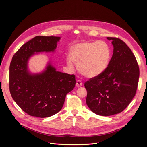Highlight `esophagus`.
Wrapping results in <instances>:
<instances>
[{"mask_svg":"<svg viewBox=\"0 0 147 147\" xmlns=\"http://www.w3.org/2000/svg\"><path fill=\"white\" fill-rule=\"evenodd\" d=\"M82 86V82H81L80 80H78L76 83V86L78 87V88H79V87H81Z\"/></svg>","mask_w":147,"mask_h":147,"instance_id":"1","label":"esophagus"}]
</instances>
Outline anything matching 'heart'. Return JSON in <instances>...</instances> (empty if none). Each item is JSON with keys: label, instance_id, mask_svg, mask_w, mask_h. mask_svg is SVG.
<instances>
[{"label": "heart", "instance_id": "1", "mask_svg": "<svg viewBox=\"0 0 147 147\" xmlns=\"http://www.w3.org/2000/svg\"><path fill=\"white\" fill-rule=\"evenodd\" d=\"M111 58V50L104 41L81 42L69 49L66 59L69 68L73 70L74 63L83 76L89 78L97 77L107 69Z\"/></svg>", "mask_w": 147, "mask_h": 147}]
</instances>
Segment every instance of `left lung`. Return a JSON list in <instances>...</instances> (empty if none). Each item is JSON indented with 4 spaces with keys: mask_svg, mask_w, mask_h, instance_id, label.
Returning <instances> with one entry per match:
<instances>
[{
    "mask_svg": "<svg viewBox=\"0 0 147 147\" xmlns=\"http://www.w3.org/2000/svg\"><path fill=\"white\" fill-rule=\"evenodd\" d=\"M113 45V54L107 69L85 83L86 104L93 112L102 116L120 113L135 95L139 67L135 55L121 40L107 37Z\"/></svg>",
    "mask_w": 147,
    "mask_h": 147,
    "instance_id": "1",
    "label": "left lung"
}]
</instances>
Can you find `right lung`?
<instances>
[{
	"instance_id": "obj_1",
	"label": "right lung",
	"mask_w": 147,
	"mask_h": 147,
	"mask_svg": "<svg viewBox=\"0 0 147 147\" xmlns=\"http://www.w3.org/2000/svg\"><path fill=\"white\" fill-rule=\"evenodd\" d=\"M59 36H37L15 53L9 67V90L14 102L32 116L44 118L61 110L68 93L76 85L75 76L57 71L49 59L40 73L30 71L31 57L38 53H54Z\"/></svg>"
}]
</instances>
